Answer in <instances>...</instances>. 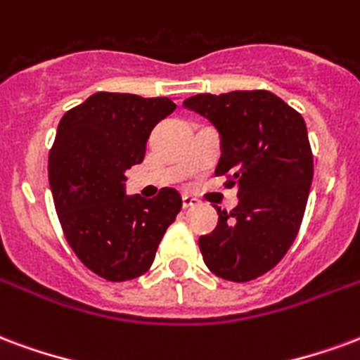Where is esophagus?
<instances>
[{
    "label": "esophagus",
    "instance_id": "34e87169",
    "mask_svg": "<svg viewBox=\"0 0 360 360\" xmlns=\"http://www.w3.org/2000/svg\"><path fill=\"white\" fill-rule=\"evenodd\" d=\"M199 201L195 198H191V195H184L182 198V207L184 209H190V207L198 205Z\"/></svg>",
    "mask_w": 360,
    "mask_h": 360
}]
</instances>
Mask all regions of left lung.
Instances as JSON below:
<instances>
[{
    "instance_id": "obj_1",
    "label": "left lung",
    "mask_w": 360,
    "mask_h": 360,
    "mask_svg": "<svg viewBox=\"0 0 360 360\" xmlns=\"http://www.w3.org/2000/svg\"><path fill=\"white\" fill-rule=\"evenodd\" d=\"M184 107L220 134L217 176L238 188L240 203L219 211V224L199 238L207 269L230 282H249L288 253L305 214L313 151L303 117L266 90L198 94Z\"/></svg>"
}]
</instances>
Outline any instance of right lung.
Wrapping results in <instances>:
<instances>
[{
    "label": "right lung",
    "instance_id": "1",
    "mask_svg": "<svg viewBox=\"0 0 360 360\" xmlns=\"http://www.w3.org/2000/svg\"><path fill=\"white\" fill-rule=\"evenodd\" d=\"M176 103L169 97L97 91L65 112L47 176L65 238L91 272L109 282L141 276L182 209L174 188L157 198L126 195V170L143 161L153 126Z\"/></svg>",
    "mask_w": 360,
    "mask_h": 360
}]
</instances>
